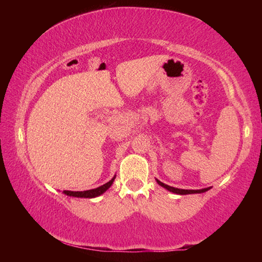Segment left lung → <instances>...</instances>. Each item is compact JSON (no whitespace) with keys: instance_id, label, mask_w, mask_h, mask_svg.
Masks as SVG:
<instances>
[{"instance_id":"left-lung-1","label":"left lung","mask_w":262,"mask_h":262,"mask_svg":"<svg viewBox=\"0 0 262 262\" xmlns=\"http://www.w3.org/2000/svg\"><path fill=\"white\" fill-rule=\"evenodd\" d=\"M156 180H157V179H156ZM157 183H158V185H161L162 187L166 188L167 190H170V192H172V193H176V194H180V195H186V194H196V193H205V192H207L208 189H210L209 187H208V188H202V189H180V188L171 187V186L163 184L162 181H159V180H157Z\"/></svg>"}]
</instances>
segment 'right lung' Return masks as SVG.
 Instances as JSON below:
<instances>
[{
    "mask_svg": "<svg viewBox=\"0 0 262 262\" xmlns=\"http://www.w3.org/2000/svg\"><path fill=\"white\" fill-rule=\"evenodd\" d=\"M115 179V176L111 179L108 183L104 184L103 186H99V187L94 188V189H89V190H83V192H73V190H63V193L66 195H69V196H75V198H88V199H92L96 196H99V195L103 194L104 192H106L110 187L111 185L113 184V181Z\"/></svg>",
    "mask_w": 262,
    "mask_h": 262,
    "instance_id": "add662e5",
    "label": "right lung"
}]
</instances>
